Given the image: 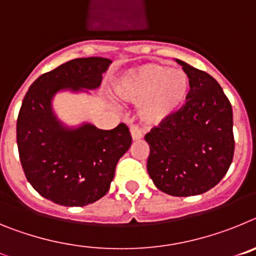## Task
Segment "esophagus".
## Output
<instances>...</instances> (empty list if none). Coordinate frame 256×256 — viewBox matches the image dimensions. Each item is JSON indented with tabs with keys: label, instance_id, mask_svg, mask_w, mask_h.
<instances>
[{
	"label": "esophagus",
	"instance_id": "1",
	"mask_svg": "<svg viewBox=\"0 0 256 256\" xmlns=\"http://www.w3.org/2000/svg\"><path fill=\"white\" fill-rule=\"evenodd\" d=\"M130 136H132L133 141H137V140L142 138V132L137 126H130Z\"/></svg>",
	"mask_w": 256,
	"mask_h": 256
}]
</instances>
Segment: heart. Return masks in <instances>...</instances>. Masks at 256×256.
<instances>
[{
    "mask_svg": "<svg viewBox=\"0 0 256 256\" xmlns=\"http://www.w3.org/2000/svg\"><path fill=\"white\" fill-rule=\"evenodd\" d=\"M191 83L184 72L162 64H146L130 70L114 82V91L126 101H142L140 116L146 124L156 126L184 105Z\"/></svg>",
    "mask_w": 256,
    "mask_h": 256,
    "instance_id": "1",
    "label": "heart"
}]
</instances>
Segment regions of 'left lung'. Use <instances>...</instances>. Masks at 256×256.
<instances>
[{"instance_id":"obj_1","label":"left lung","mask_w":256,"mask_h":256,"mask_svg":"<svg viewBox=\"0 0 256 256\" xmlns=\"http://www.w3.org/2000/svg\"><path fill=\"white\" fill-rule=\"evenodd\" d=\"M188 76L186 104L144 136L150 146L148 172L172 196L200 195L218 184L234 152V114L216 79L177 60Z\"/></svg>"}]
</instances>
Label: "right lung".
<instances>
[{
  "mask_svg": "<svg viewBox=\"0 0 256 256\" xmlns=\"http://www.w3.org/2000/svg\"><path fill=\"white\" fill-rule=\"evenodd\" d=\"M112 60L74 58L44 73L29 87L16 122L20 162L28 182L47 200L64 206H86L106 195L115 166L132 144L130 130L92 124L69 128L51 108L62 90H94Z\"/></svg>",
  "mask_w": 256,
  "mask_h": 256,
  "instance_id": "right-lung-1",
  "label": "right lung"
}]
</instances>
